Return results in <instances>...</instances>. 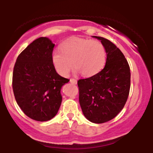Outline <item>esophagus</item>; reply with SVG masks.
Segmentation results:
<instances>
[{"instance_id":"34e87169","label":"esophagus","mask_w":153,"mask_h":153,"mask_svg":"<svg viewBox=\"0 0 153 153\" xmlns=\"http://www.w3.org/2000/svg\"><path fill=\"white\" fill-rule=\"evenodd\" d=\"M70 82L73 84H77V80H75V79H74V78L70 79Z\"/></svg>"}]
</instances>
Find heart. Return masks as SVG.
I'll return each mask as SVG.
<instances>
[{"label": "heart", "mask_w": 153, "mask_h": 153, "mask_svg": "<svg viewBox=\"0 0 153 153\" xmlns=\"http://www.w3.org/2000/svg\"><path fill=\"white\" fill-rule=\"evenodd\" d=\"M61 50L52 52V61L56 71L66 76L73 65L84 77L98 74L106 61L104 45L97 40L71 38L61 45Z\"/></svg>", "instance_id": "obj_1"}]
</instances>
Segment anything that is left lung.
<instances>
[{"instance_id": "1", "label": "left lung", "mask_w": 153, "mask_h": 153, "mask_svg": "<svg viewBox=\"0 0 153 153\" xmlns=\"http://www.w3.org/2000/svg\"><path fill=\"white\" fill-rule=\"evenodd\" d=\"M106 51L104 68L98 74L78 81L79 102L85 118L96 124L111 120L127 102L130 89V68L114 43L101 36Z\"/></svg>"}]
</instances>
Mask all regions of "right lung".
I'll use <instances>...</instances> for the list:
<instances>
[{"mask_svg":"<svg viewBox=\"0 0 153 153\" xmlns=\"http://www.w3.org/2000/svg\"><path fill=\"white\" fill-rule=\"evenodd\" d=\"M54 47L48 38L36 39L21 52L13 68L16 101L27 117L39 122L57 114L62 102L61 88L70 80L55 71L52 61Z\"/></svg>","mask_w":153,"mask_h":153,"instance_id":"right-lung-1","label":"right lung"}]
</instances>
